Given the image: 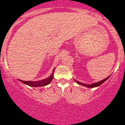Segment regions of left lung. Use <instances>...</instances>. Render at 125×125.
Listing matches in <instances>:
<instances>
[{"instance_id":"8db88e82","label":"left lung","mask_w":125,"mask_h":125,"mask_svg":"<svg viewBox=\"0 0 125 125\" xmlns=\"http://www.w3.org/2000/svg\"><path fill=\"white\" fill-rule=\"evenodd\" d=\"M109 76H110V75H109ZM109 77H107V78H106V79H104V80H102V81H100V82H99L91 84V85H88V84L82 83H80V82H78V81H76V80H75V81L78 84H79V85H83V86H86V87H88V88H94V87L99 86H100V85H102V84L103 83V82H105L106 80L107 79H108V78L109 77Z\"/></svg>"}]
</instances>
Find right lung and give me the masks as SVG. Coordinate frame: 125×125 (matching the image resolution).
Segmentation results:
<instances>
[{"label":"right lung","mask_w":125,"mask_h":125,"mask_svg":"<svg viewBox=\"0 0 125 125\" xmlns=\"http://www.w3.org/2000/svg\"><path fill=\"white\" fill-rule=\"evenodd\" d=\"M54 72V69L53 73ZM53 74L50 76L49 77L46 78V79H43V80H39V81H23V80H20V81L22 82L23 83L26 84V85H28L30 86H33V87H38V86H46V85H48L50 82H51V80L53 79Z\"/></svg>","instance_id":"1"}]
</instances>
